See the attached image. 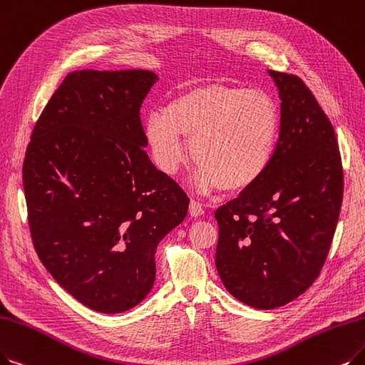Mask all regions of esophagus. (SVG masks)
I'll return each mask as SVG.
<instances>
[{
  "label": "esophagus",
  "instance_id": "esophagus-1",
  "mask_svg": "<svg viewBox=\"0 0 365 365\" xmlns=\"http://www.w3.org/2000/svg\"><path fill=\"white\" fill-rule=\"evenodd\" d=\"M188 212H190L192 217H200L203 212H205V210H203V207L200 205L199 202L192 200L190 205H188Z\"/></svg>",
  "mask_w": 365,
  "mask_h": 365
}]
</instances>
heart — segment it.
Returning a JSON list of instances; mask_svg holds the SVG:
<instances>
[{"label": "heart", "mask_w": 365, "mask_h": 365, "mask_svg": "<svg viewBox=\"0 0 365 365\" xmlns=\"http://www.w3.org/2000/svg\"><path fill=\"white\" fill-rule=\"evenodd\" d=\"M145 138L157 168L173 175L184 163L188 139L196 163L193 181L202 192H241L256 184L272 163L280 139V112L265 93L207 83L151 110Z\"/></svg>", "instance_id": "b5f03b06"}]
</instances>
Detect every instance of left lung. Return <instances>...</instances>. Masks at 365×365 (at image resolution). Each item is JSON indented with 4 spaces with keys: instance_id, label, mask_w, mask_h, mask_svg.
<instances>
[{
    "instance_id": "obj_1",
    "label": "left lung",
    "mask_w": 365,
    "mask_h": 365,
    "mask_svg": "<svg viewBox=\"0 0 365 365\" xmlns=\"http://www.w3.org/2000/svg\"><path fill=\"white\" fill-rule=\"evenodd\" d=\"M280 106V139L256 184L215 211V267L229 292L259 310L294 301L327 260L343 200L334 127L301 78L268 70Z\"/></svg>"
}]
</instances>
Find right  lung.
Listing matches in <instances>:
<instances>
[{
	"instance_id": "obj_1",
	"label": "right lung",
	"mask_w": 365,
	"mask_h": 365,
	"mask_svg": "<svg viewBox=\"0 0 365 365\" xmlns=\"http://www.w3.org/2000/svg\"><path fill=\"white\" fill-rule=\"evenodd\" d=\"M148 70L71 71L37 120L24 190L38 259L100 313L135 307L155 280V249L187 215L182 188L148 158L140 106Z\"/></svg>"
}]
</instances>
